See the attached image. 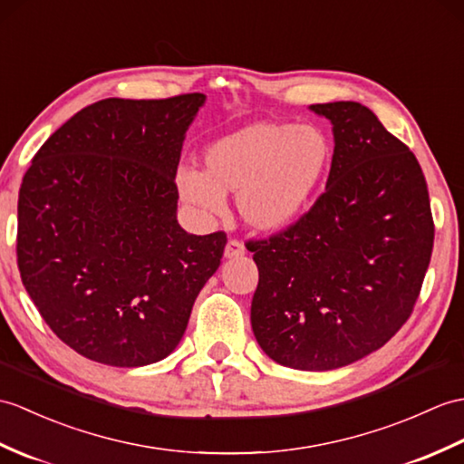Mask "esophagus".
<instances>
[{
	"label": "esophagus",
	"mask_w": 464,
	"mask_h": 464,
	"mask_svg": "<svg viewBox=\"0 0 464 464\" xmlns=\"http://www.w3.org/2000/svg\"><path fill=\"white\" fill-rule=\"evenodd\" d=\"M225 258H237V256H243L245 255V245L237 239H229L227 245H225V251H223Z\"/></svg>",
	"instance_id": "34e87169"
}]
</instances>
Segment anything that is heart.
Listing matches in <instances>:
<instances>
[{
  "mask_svg": "<svg viewBox=\"0 0 464 464\" xmlns=\"http://www.w3.org/2000/svg\"><path fill=\"white\" fill-rule=\"evenodd\" d=\"M334 146L314 124L255 122L213 142L203 171L181 168V198L209 218L237 193L241 219L255 231H276L298 219L324 183Z\"/></svg>",
  "mask_w": 464,
  "mask_h": 464,
  "instance_id": "heart-1",
  "label": "heart"
}]
</instances>
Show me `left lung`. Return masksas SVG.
<instances>
[{
  "label": "left lung",
  "instance_id": "8db88e82",
  "mask_svg": "<svg viewBox=\"0 0 464 464\" xmlns=\"http://www.w3.org/2000/svg\"><path fill=\"white\" fill-rule=\"evenodd\" d=\"M310 111L332 122L326 191L288 229L246 245L258 268L251 326L276 363L328 372L380 350L411 316L435 225L417 158L368 106Z\"/></svg>",
  "mask_w": 464,
  "mask_h": 464
}]
</instances>
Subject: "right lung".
Returning <instances> with one entry per match:
<instances>
[{
    "mask_svg": "<svg viewBox=\"0 0 464 464\" xmlns=\"http://www.w3.org/2000/svg\"><path fill=\"white\" fill-rule=\"evenodd\" d=\"M206 102L104 99L51 134L17 201L21 281L49 328L92 362L164 360L188 328L227 237L178 223L176 171Z\"/></svg>",
    "mask_w": 464,
    "mask_h": 464,
    "instance_id": "1",
    "label": "right lung"
}]
</instances>
